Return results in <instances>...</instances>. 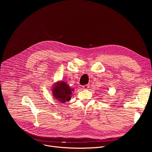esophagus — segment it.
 Returning a JSON list of instances; mask_svg holds the SVG:
<instances>
[{
    "label": "esophagus",
    "instance_id": "34e87169",
    "mask_svg": "<svg viewBox=\"0 0 152 152\" xmlns=\"http://www.w3.org/2000/svg\"><path fill=\"white\" fill-rule=\"evenodd\" d=\"M83 89H87L89 88V85H88V84L84 85V86H83Z\"/></svg>",
    "mask_w": 152,
    "mask_h": 152
}]
</instances>
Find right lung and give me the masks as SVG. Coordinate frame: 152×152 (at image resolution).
<instances>
[{
  "label": "right lung",
  "mask_w": 152,
  "mask_h": 152,
  "mask_svg": "<svg viewBox=\"0 0 152 152\" xmlns=\"http://www.w3.org/2000/svg\"><path fill=\"white\" fill-rule=\"evenodd\" d=\"M72 89H71L68 85L64 82H60L56 84L53 89V94L54 98L61 102H65L69 101Z\"/></svg>",
  "instance_id": "right-lung-1"
}]
</instances>
